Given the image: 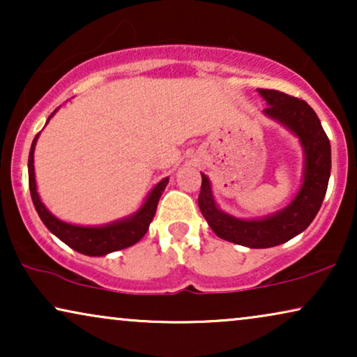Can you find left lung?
Returning <instances> with one entry per match:
<instances>
[{"instance_id":"left-lung-1","label":"left lung","mask_w":357,"mask_h":357,"mask_svg":"<svg viewBox=\"0 0 357 357\" xmlns=\"http://www.w3.org/2000/svg\"><path fill=\"white\" fill-rule=\"evenodd\" d=\"M268 107L263 114L292 131L304 149V177L294 199L284 209L261 219H238L221 211L211 183L202 174L199 211L218 237L248 248L281 245L304 232L324 203L331 170L330 139L319 116L305 100L273 89H258Z\"/></svg>"}]
</instances>
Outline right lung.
Masks as SVG:
<instances>
[{
  "label": "right lung",
  "instance_id": "1",
  "mask_svg": "<svg viewBox=\"0 0 357 357\" xmlns=\"http://www.w3.org/2000/svg\"><path fill=\"white\" fill-rule=\"evenodd\" d=\"M55 112H53V114H55ZM53 114L48 116V120L52 119ZM38 135L40 133H37L36 138H33L31 153H29V190H31L33 206H36L38 216H40L42 222L45 224L48 231L55 234L61 242H65L68 247L73 248V250L89 257L107 255V253L121 250V248L131 247L135 245L136 242H139L144 234L148 232L149 224L153 221L155 209H158L160 195H162L164 188L167 187L169 183V177L160 180V182L151 190V193L148 195V198H146L143 206H141L135 214H131L130 218L120 219V221H114L110 224H105V226L97 227L75 226V224L63 222L48 211L45 204L40 202V197H38L37 193L36 172H33V149H36Z\"/></svg>",
  "mask_w": 357,
  "mask_h": 357
}]
</instances>
